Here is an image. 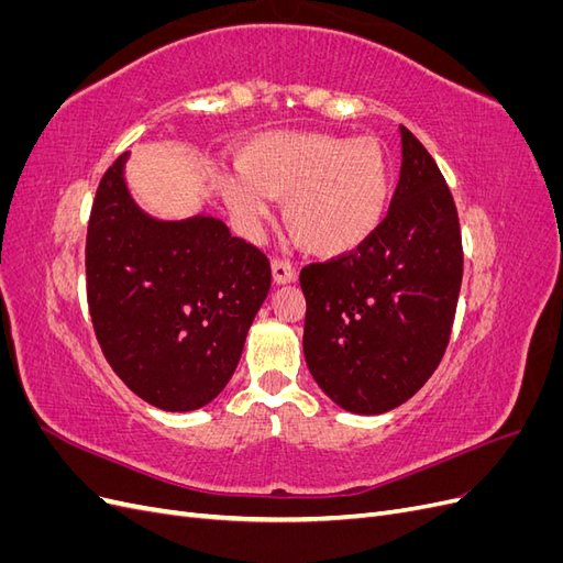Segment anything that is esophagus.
<instances>
[{
	"label": "esophagus",
	"instance_id": "1",
	"mask_svg": "<svg viewBox=\"0 0 563 563\" xmlns=\"http://www.w3.org/2000/svg\"><path fill=\"white\" fill-rule=\"evenodd\" d=\"M272 279H275V284H294L296 269L286 261H272Z\"/></svg>",
	"mask_w": 563,
	"mask_h": 563
}]
</instances>
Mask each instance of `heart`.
Returning <instances> with one entry per match:
<instances>
[{"mask_svg":"<svg viewBox=\"0 0 563 563\" xmlns=\"http://www.w3.org/2000/svg\"><path fill=\"white\" fill-rule=\"evenodd\" d=\"M236 172L220 180L228 209L255 230L269 199L314 255L338 258L364 246L383 225L391 199V162L378 139L317 131H269L236 150Z\"/></svg>","mask_w":563,"mask_h":563,"instance_id":"obj_1","label":"heart"}]
</instances>
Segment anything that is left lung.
<instances>
[{
  "mask_svg": "<svg viewBox=\"0 0 563 563\" xmlns=\"http://www.w3.org/2000/svg\"><path fill=\"white\" fill-rule=\"evenodd\" d=\"M401 174L378 232L356 251L302 267V352L312 378L350 413L411 399L446 352L463 282L449 185L406 126Z\"/></svg>",
  "mask_w": 563,
  "mask_h": 563,
  "instance_id": "8db88e82",
  "label": "left lung"
}]
</instances>
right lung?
I'll use <instances>...</instances> for the list:
<instances>
[{"mask_svg":"<svg viewBox=\"0 0 563 563\" xmlns=\"http://www.w3.org/2000/svg\"><path fill=\"white\" fill-rule=\"evenodd\" d=\"M124 152L98 185L87 234V298L108 364L172 413L211 404L240 364L267 298L265 253L220 218L162 220L126 185Z\"/></svg>","mask_w":563,"mask_h":563,"instance_id":"obj_1","label":"right lung"}]
</instances>
